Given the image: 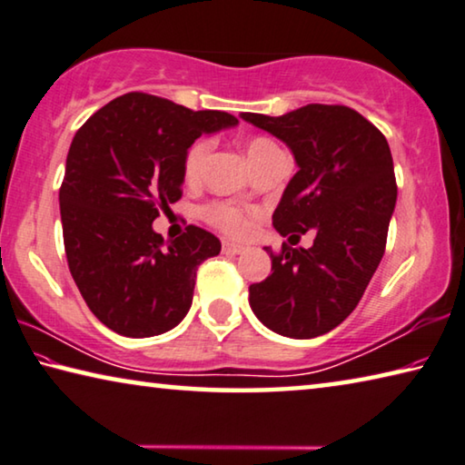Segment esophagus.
<instances>
[{"label": "esophagus", "mask_w": 465, "mask_h": 465, "mask_svg": "<svg viewBox=\"0 0 465 465\" xmlns=\"http://www.w3.org/2000/svg\"><path fill=\"white\" fill-rule=\"evenodd\" d=\"M223 251L226 255H242L247 251L245 245H239V242H232V241H224L223 242Z\"/></svg>", "instance_id": "34e87169"}]
</instances>
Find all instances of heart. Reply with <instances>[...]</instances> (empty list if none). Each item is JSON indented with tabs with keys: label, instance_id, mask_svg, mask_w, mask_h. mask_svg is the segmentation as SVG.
Returning <instances> with one entry per match:
<instances>
[{
	"label": "heart",
	"instance_id": "obj_1",
	"mask_svg": "<svg viewBox=\"0 0 465 465\" xmlns=\"http://www.w3.org/2000/svg\"><path fill=\"white\" fill-rule=\"evenodd\" d=\"M212 150V140L208 138H200L195 140L192 146L187 148L185 158H183V174H185L187 181H197L202 177L205 161H208ZM280 146L276 142H272L268 138H253L247 143V156L249 163L255 166L263 164L265 161H270L272 156L280 154ZM203 216L210 220L212 224L218 226L220 231H224L228 234H242L249 228V220L242 212L237 208V205L231 203H212L203 210Z\"/></svg>",
	"mask_w": 465,
	"mask_h": 465
}]
</instances>
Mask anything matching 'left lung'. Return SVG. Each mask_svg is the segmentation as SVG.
Here are the masks:
<instances>
[{
  "label": "left lung",
  "instance_id": "1",
  "mask_svg": "<svg viewBox=\"0 0 465 465\" xmlns=\"http://www.w3.org/2000/svg\"><path fill=\"white\" fill-rule=\"evenodd\" d=\"M241 119L284 142L299 166L288 181L273 228L299 239L313 228L309 249H282L272 273L249 286L255 317L280 336H323L352 313L379 268L398 200L385 135L341 104H307L280 117Z\"/></svg>",
  "mask_w": 465,
  "mask_h": 465
}]
</instances>
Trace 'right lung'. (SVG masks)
Listing matches in <instances>:
<instances>
[{"mask_svg": "<svg viewBox=\"0 0 465 465\" xmlns=\"http://www.w3.org/2000/svg\"><path fill=\"white\" fill-rule=\"evenodd\" d=\"M237 125L224 111L129 93L74 135L59 189L67 265L88 309L119 336H161L187 315L197 265L220 241L197 226L164 241L152 223L181 197L187 148Z\"/></svg>", "mask_w": 465, "mask_h": 465, "instance_id": "add662e5", "label": "right lung"}]
</instances>
